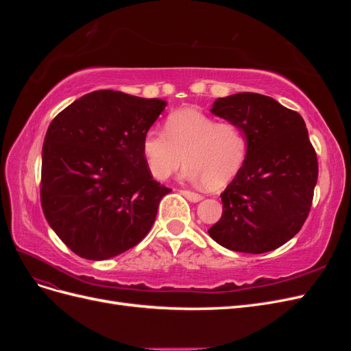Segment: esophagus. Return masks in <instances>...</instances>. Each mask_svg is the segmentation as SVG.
Here are the masks:
<instances>
[{"label":"esophagus","instance_id":"1","mask_svg":"<svg viewBox=\"0 0 351 351\" xmlns=\"http://www.w3.org/2000/svg\"><path fill=\"white\" fill-rule=\"evenodd\" d=\"M182 195H183L187 200L193 202V204H196V202H200L202 199H204V196H202V195H197V193H195V192H189V190H182Z\"/></svg>","mask_w":351,"mask_h":351}]
</instances>
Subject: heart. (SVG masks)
Listing matches in <instances>:
<instances>
[{"instance_id": "heart-1", "label": "heart", "mask_w": 351, "mask_h": 351, "mask_svg": "<svg viewBox=\"0 0 351 351\" xmlns=\"http://www.w3.org/2000/svg\"><path fill=\"white\" fill-rule=\"evenodd\" d=\"M142 151L147 168L158 180L176 173L183 156L184 180L219 189L241 168L247 139L236 123L217 121L199 110L186 108L168 115L165 133L156 129L146 132Z\"/></svg>"}]
</instances>
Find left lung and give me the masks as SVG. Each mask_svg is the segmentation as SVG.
I'll list each match as a JSON object with an SVG mask.
<instances>
[{"label": "left lung", "mask_w": 351, "mask_h": 351, "mask_svg": "<svg viewBox=\"0 0 351 351\" xmlns=\"http://www.w3.org/2000/svg\"><path fill=\"white\" fill-rule=\"evenodd\" d=\"M210 112L240 125L244 162L221 193L222 215L208 232L241 253L278 249L300 231L317 182V159L302 115L261 93L218 98Z\"/></svg>", "instance_id": "obj_1"}]
</instances>
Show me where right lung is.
Listing matches in <instances>:
<instances>
[{
  "label": "right lung",
  "mask_w": 351,
  "mask_h": 351,
  "mask_svg": "<svg viewBox=\"0 0 351 351\" xmlns=\"http://www.w3.org/2000/svg\"><path fill=\"white\" fill-rule=\"evenodd\" d=\"M165 107L164 99L95 90L51 121L42 146V210L80 258H114L152 228L171 190L152 178L142 141Z\"/></svg>",
  "instance_id": "right-lung-1"
}]
</instances>
